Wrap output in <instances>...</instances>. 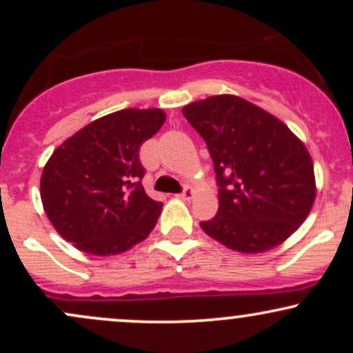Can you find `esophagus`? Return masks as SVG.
Here are the masks:
<instances>
[{
    "instance_id": "34e87169",
    "label": "esophagus",
    "mask_w": 353,
    "mask_h": 353,
    "mask_svg": "<svg viewBox=\"0 0 353 353\" xmlns=\"http://www.w3.org/2000/svg\"><path fill=\"white\" fill-rule=\"evenodd\" d=\"M176 197H179V199H182V201H189V199H192V197H194V190L185 188L181 194H177Z\"/></svg>"
}]
</instances>
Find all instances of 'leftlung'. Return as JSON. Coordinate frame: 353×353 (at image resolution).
<instances>
[{"mask_svg":"<svg viewBox=\"0 0 353 353\" xmlns=\"http://www.w3.org/2000/svg\"><path fill=\"white\" fill-rule=\"evenodd\" d=\"M182 114L208 144L219 185L208 236L244 254L274 249L309 216L315 176L305 145L281 119L232 94L190 103Z\"/></svg>","mask_w":353,"mask_h":353,"instance_id":"left-lung-1","label":"left lung"}]
</instances>
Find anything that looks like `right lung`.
I'll list each match as a JSON object with an SVG mask.
<instances>
[{
    "mask_svg": "<svg viewBox=\"0 0 353 353\" xmlns=\"http://www.w3.org/2000/svg\"><path fill=\"white\" fill-rule=\"evenodd\" d=\"M163 109H123L92 121L54 149L41 174L44 212L83 252L117 255L151 234L163 202L141 184L139 148L163 128Z\"/></svg>",
    "mask_w": 353,
    "mask_h": 353,
    "instance_id": "1",
    "label": "right lung"
}]
</instances>
